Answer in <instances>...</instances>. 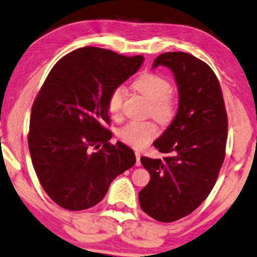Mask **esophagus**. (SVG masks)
<instances>
[{
  "instance_id": "esophagus-1",
  "label": "esophagus",
  "mask_w": 257,
  "mask_h": 257,
  "mask_svg": "<svg viewBox=\"0 0 257 257\" xmlns=\"http://www.w3.org/2000/svg\"><path fill=\"white\" fill-rule=\"evenodd\" d=\"M136 157H137V163H136V165H137V167H140V165H141V162H140L141 154H140L139 152H136Z\"/></svg>"
}]
</instances>
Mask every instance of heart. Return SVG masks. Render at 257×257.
<instances>
[{
    "label": "heart",
    "mask_w": 257,
    "mask_h": 257,
    "mask_svg": "<svg viewBox=\"0 0 257 257\" xmlns=\"http://www.w3.org/2000/svg\"><path fill=\"white\" fill-rule=\"evenodd\" d=\"M133 87L149 100V113L161 124L171 123L178 110V100L167 78L156 72H145L136 79ZM126 89L117 86L110 92L106 108L110 116L117 118L121 113ZM117 136L124 144L133 148H144L157 136V126L152 120H130L118 130Z\"/></svg>",
    "instance_id": "obj_1"
}]
</instances>
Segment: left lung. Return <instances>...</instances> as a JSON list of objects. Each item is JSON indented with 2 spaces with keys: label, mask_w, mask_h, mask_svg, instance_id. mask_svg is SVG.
<instances>
[{
  "label": "left lung",
  "mask_w": 257,
  "mask_h": 257,
  "mask_svg": "<svg viewBox=\"0 0 257 257\" xmlns=\"http://www.w3.org/2000/svg\"><path fill=\"white\" fill-rule=\"evenodd\" d=\"M168 66L179 89L178 112L154 142L163 160L142 156L151 181L139 193L140 207L162 223L192 214L207 199L225 159L227 113L222 88L207 63L191 54L160 55L153 68Z\"/></svg>",
  "instance_id": "left-lung-1"
}]
</instances>
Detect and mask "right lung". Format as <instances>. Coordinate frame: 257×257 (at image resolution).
I'll list each match as a JSON object with an SVG mask.
<instances>
[{"label":"right lung","instance_id":"right-lung-1","mask_svg":"<svg viewBox=\"0 0 257 257\" xmlns=\"http://www.w3.org/2000/svg\"><path fill=\"white\" fill-rule=\"evenodd\" d=\"M141 55L84 47L50 70L31 112L29 148L42 188L71 211L92 208L118 175L136 164L131 148L110 144L106 101L137 72Z\"/></svg>","mask_w":257,"mask_h":257}]
</instances>
